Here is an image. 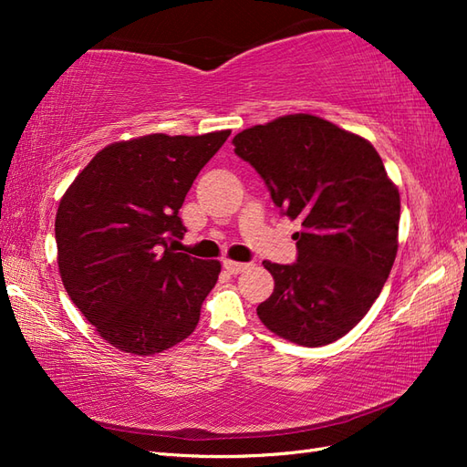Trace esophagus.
Here are the masks:
<instances>
[{"mask_svg": "<svg viewBox=\"0 0 467 467\" xmlns=\"http://www.w3.org/2000/svg\"><path fill=\"white\" fill-rule=\"evenodd\" d=\"M223 265H224L226 273H231V275H239L246 269V266H249L246 263H236V261H231V259H224Z\"/></svg>", "mask_w": 467, "mask_h": 467, "instance_id": "obj_1", "label": "esophagus"}]
</instances>
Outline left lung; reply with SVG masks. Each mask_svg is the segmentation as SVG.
Here are the masks:
<instances>
[{
  "label": "left lung",
  "instance_id": "8db88e82",
  "mask_svg": "<svg viewBox=\"0 0 467 467\" xmlns=\"http://www.w3.org/2000/svg\"><path fill=\"white\" fill-rule=\"evenodd\" d=\"M234 152L303 231L295 265L265 261L273 295L256 306L266 329L321 347L371 309L398 254L400 191L363 136L313 114H289L239 132Z\"/></svg>",
  "mask_w": 467,
  "mask_h": 467
}]
</instances>
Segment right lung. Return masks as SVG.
Segmentation results:
<instances>
[{
	"instance_id": "right-lung-1",
	"label": "right lung",
	"mask_w": 467,
	"mask_h": 467,
	"mask_svg": "<svg viewBox=\"0 0 467 467\" xmlns=\"http://www.w3.org/2000/svg\"><path fill=\"white\" fill-rule=\"evenodd\" d=\"M228 136L148 134L108 144L59 201V276L116 349L150 357L196 329L221 263L176 253L186 233L178 211Z\"/></svg>"
}]
</instances>
